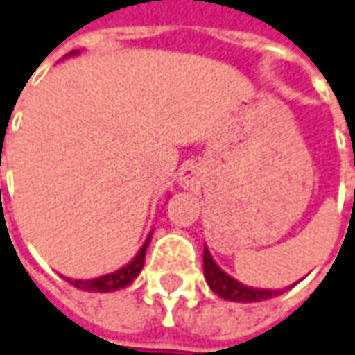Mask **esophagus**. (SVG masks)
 I'll list each match as a JSON object with an SVG mask.
<instances>
[{"label": "esophagus", "mask_w": 355, "mask_h": 355, "mask_svg": "<svg viewBox=\"0 0 355 355\" xmlns=\"http://www.w3.org/2000/svg\"><path fill=\"white\" fill-rule=\"evenodd\" d=\"M198 182V171L195 166H191V168H187L184 173H182V177H180V184L182 187H195Z\"/></svg>", "instance_id": "obj_1"}]
</instances>
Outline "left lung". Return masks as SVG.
Wrapping results in <instances>:
<instances>
[{"label": "left lung", "mask_w": 355, "mask_h": 355, "mask_svg": "<svg viewBox=\"0 0 355 355\" xmlns=\"http://www.w3.org/2000/svg\"><path fill=\"white\" fill-rule=\"evenodd\" d=\"M202 265H205V279L209 283V287L223 297V300H229V302H239V303H251V302H263V300H271V297H277L282 295L283 291H287L289 287L285 289H259V287H249V285H243L237 279H233L231 275H227L219 265L215 263V259L211 257L209 249L205 247V253H202ZM295 285V283H293ZM291 285V287H293Z\"/></svg>", "instance_id": "1"}]
</instances>
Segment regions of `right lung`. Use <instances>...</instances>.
I'll list each match as a JSON object with an SVG mask.
<instances>
[{"label": "right lung", "mask_w": 355, "mask_h": 355, "mask_svg": "<svg viewBox=\"0 0 355 355\" xmlns=\"http://www.w3.org/2000/svg\"><path fill=\"white\" fill-rule=\"evenodd\" d=\"M78 52H70V55H76ZM153 239V231L148 233V237L144 241V245L140 247V251L136 253V257L128 265L120 267L118 271H112V273H106V275H100V277H94V279H68L70 285L78 287V289H84V291H94V293H110V291H116V289H122L126 285L135 282L138 277V273L142 271L144 267V257H146V247Z\"/></svg>", "instance_id": "obj_1"}]
</instances>
